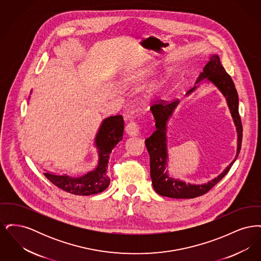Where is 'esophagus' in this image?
I'll return each mask as SVG.
<instances>
[{"instance_id":"obj_1","label":"esophagus","mask_w":261,"mask_h":261,"mask_svg":"<svg viewBox=\"0 0 261 261\" xmlns=\"http://www.w3.org/2000/svg\"><path fill=\"white\" fill-rule=\"evenodd\" d=\"M126 132L129 136H138L140 134V128L136 122L131 121L126 126Z\"/></svg>"}]
</instances>
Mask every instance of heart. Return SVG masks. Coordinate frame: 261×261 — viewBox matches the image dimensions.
Here are the masks:
<instances>
[{
    "instance_id": "obj_1",
    "label": "heart",
    "mask_w": 261,
    "mask_h": 261,
    "mask_svg": "<svg viewBox=\"0 0 261 261\" xmlns=\"http://www.w3.org/2000/svg\"><path fill=\"white\" fill-rule=\"evenodd\" d=\"M151 74H152V73H151V71H149V70L140 71V72H137V73H134L133 75H130L128 81H129L130 83H140V82H142V81L148 79ZM153 90H154V89H152L151 91H149V95L147 96L148 98H150V96H152Z\"/></svg>"
}]
</instances>
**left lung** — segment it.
<instances>
[{
    "mask_svg": "<svg viewBox=\"0 0 261 261\" xmlns=\"http://www.w3.org/2000/svg\"><path fill=\"white\" fill-rule=\"evenodd\" d=\"M204 79L211 82L217 88L226 99L234 124L236 126L238 135L236 156L234 161L224 169L222 173L204 184H186L182 180L170 177L168 175V171L166 170V166L168 165L166 132L167 123L177 106L179 105V100H174L169 103H165V101L162 100L160 103H154L150 108V112L154 117L156 130L151 134V136L146 139L145 143L149 151L150 178L152 187L159 195L163 197L173 199H194L204 195L228 173L240 153L243 139V126L239 114V97L234 82L231 76L224 69L218 55L211 56L210 62L205 64L202 72L199 73L196 81V84L198 85L190 89L187 92L186 96L191 95L198 88L199 83H201V81Z\"/></svg>",
    "mask_w": 261,
    "mask_h": 261,
    "instance_id": "left-lung-1",
    "label": "left lung"
}]
</instances>
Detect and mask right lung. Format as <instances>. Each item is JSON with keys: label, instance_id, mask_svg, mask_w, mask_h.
I'll return each mask as SVG.
<instances>
[{"label": "right lung", "instance_id": "right-lung-1", "mask_svg": "<svg viewBox=\"0 0 261 261\" xmlns=\"http://www.w3.org/2000/svg\"><path fill=\"white\" fill-rule=\"evenodd\" d=\"M124 121L121 115L110 116L102 120L95 138V147L98 149L99 161L97 167L83 176L71 177L45 172L44 175L55 186L63 191L78 195L90 196L103 192L111 182L108 175V162L113 148L123 137Z\"/></svg>", "mask_w": 261, "mask_h": 261}]
</instances>
